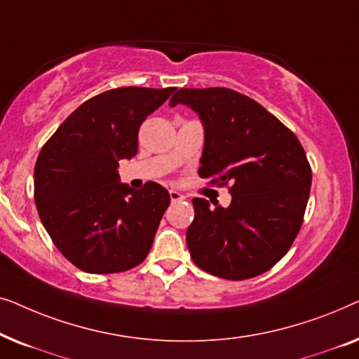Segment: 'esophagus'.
<instances>
[{
	"instance_id": "34e87169",
	"label": "esophagus",
	"mask_w": 359,
	"mask_h": 359,
	"mask_svg": "<svg viewBox=\"0 0 359 359\" xmlns=\"http://www.w3.org/2000/svg\"><path fill=\"white\" fill-rule=\"evenodd\" d=\"M170 199H171V203H180V201L184 199V196L181 194L180 191L171 189V191H170Z\"/></svg>"
}]
</instances>
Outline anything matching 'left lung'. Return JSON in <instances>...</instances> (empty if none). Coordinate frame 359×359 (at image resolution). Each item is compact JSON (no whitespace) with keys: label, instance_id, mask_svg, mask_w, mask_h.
<instances>
[{"label":"left lung","instance_id":"obj_1","mask_svg":"<svg viewBox=\"0 0 359 359\" xmlns=\"http://www.w3.org/2000/svg\"><path fill=\"white\" fill-rule=\"evenodd\" d=\"M204 124L201 178L228 186L229 208L194 198L186 232L191 258L205 273L242 281L271 269L304 222L312 170L301 142L252 97L229 88H181Z\"/></svg>","mask_w":359,"mask_h":359}]
</instances>
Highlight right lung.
Listing matches in <instances>:
<instances>
[{"label": "right lung", "instance_id": "1", "mask_svg": "<svg viewBox=\"0 0 359 359\" xmlns=\"http://www.w3.org/2000/svg\"><path fill=\"white\" fill-rule=\"evenodd\" d=\"M176 88H116L76 107L42 147L34 201L52 242L93 274L135 268L149 255L170 205L163 186L119 183V160L137 155L139 129Z\"/></svg>", "mask_w": 359, "mask_h": 359}]
</instances>
